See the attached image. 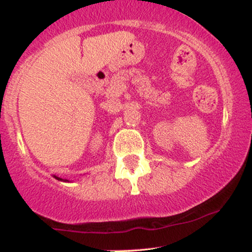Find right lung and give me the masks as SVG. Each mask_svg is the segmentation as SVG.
<instances>
[{
  "label": "right lung",
  "mask_w": 252,
  "mask_h": 252,
  "mask_svg": "<svg viewBox=\"0 0 252 252\" xmlns=\"http://www.w3.org/2000/svg\"><path fill=\"white\" fill-rule=\"evenodd\" d=\"M56 179H58V180H62V181H67V180H63V179H60V178H57V176H56Z\"/></svg>",
  "instance_id": "right-lung-1"
}]
</instances>
